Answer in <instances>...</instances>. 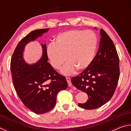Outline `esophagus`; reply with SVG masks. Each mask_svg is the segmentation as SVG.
<instances>
[{"label": "esophagus", "instance_id": "1", "mask_svg": "<svg viewBox=\"0 0 131 131\" xmlns=\"http://www.w3.org/2000/svg\"><path fill=\"white\" fill-rule=\"evenodd\" d=\"M66 81H67V82H68L69 87H70V86L72 85V83H71L70 78H69V77H66Z\"/></svg>", "mask_w": 131, "mask_h": 131}]
</instances>
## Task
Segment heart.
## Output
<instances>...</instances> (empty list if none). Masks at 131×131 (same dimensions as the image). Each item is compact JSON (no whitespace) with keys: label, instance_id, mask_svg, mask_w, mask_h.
<instances>
[{"label":"heart","instance_id":"obj_1","mask_svg":"<svg viewBox=\"0 0 131 131\" xmlns=\"http://www.w3.org/2000/svg\"><path fill=\"white\" fill-rule=\"evenodd\" d=\"M97 46V37L92 30H70L57 35L54 44L46 48V55L50 65L58 70L65 61L61 72L70 75L83 71L94 61Z\"/></svg>","mask_w":131,"mask_h":131}]
</instances>
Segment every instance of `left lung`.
<instances>
[{"instance_id": "8db88e82", "label": "left lung", "mask_w": 131, "mask_h": 131, "mask_svg": "<svg viewBox=\"0 0 131 131\" xmlns=\"http://www.w3.org/2000/svg\"><path fill=\"white\" fill-rule=\"evenodd\" d=\"M99 50L90 66L72 77L73 85L87 94L88 99L80 107L91 110L101 107L112 98L119 77V57L112 40L102 29Z\"/></svg>"}]
</instances>
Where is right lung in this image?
I'll return each instance as SVG.
<instances>
[{
	"label": "right lung",
	"instance_id": "add662e5",
	"mask_svg": "<svg viewBox=\"0 0 131 131\" xmlns=\"http://www.w3.org/2000/svg\"><path fill=\"white\" fill-rule=\"evenodd\" d=\"M48 30L49 28L41 29L30 32L19 42L11 59L10 69L17 94L24 105L36 114L52 109L58 93L68 87L65 76L59 74L47 62L46 44L42 45L43 56L37 63L29 65L23 59L26 44Z\"/></svg>",
	"mask_w": 131,
	"mask_h": 131
}]
</instances>
